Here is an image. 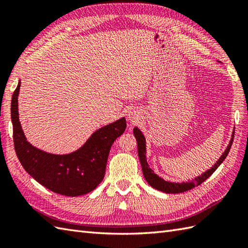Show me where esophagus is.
I'll return each mask as SVG.
<instances>
[{
    "label": "esophagus",
    "mask_w": 248,
    "mask_h": 248,
    "mask_svg": "<svg viewBox=\"0 0 248 248\" xmlns=\"http://www.w3.org/2000/svg\"><path fill=\"white\" fill-rule=\"evenodd\" d=\"M129 118H133V114L132 113L129 114Z\"/></svg>",
    "instance_id": "34e87169"
}]
</instances>
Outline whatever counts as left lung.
<instances>
[{
	"label": "left lung",
	"mask_w": 248,
	"mask_h": 248,
	"mask_svg": "<svg viewBox=\"0 0 248 248\" xmlns=\"http://www.w3.org/2000/svg\"><path fill=\"white\" fill-rule=\"evenodd\" d=\"M133 133H134L136 140H138V154H139L141 170H143V173H144V177L146 179V181L148 182L149 186H151L154 188H156L157 191H161V192H164V193H170V194H178V193L189 191V189H192L195 186H198L199 184H202L203 181L207 180V179L210 176H211L215 170H217V167L220 164H222L223 161L226 159V156L228 155L230 148H231V145H232V141H233V136H234V132H233L232 139H231L230 143L227 147V149L224 151V154L222 155V156H220L219 160L212 166L211 170H209L205 172H203L202 176L196 177V178H195V180H192V182L175 183V182L165 181L164 179H162L157 175H155V171L149 167L148 163H147V160H146V140H145V136L143 135V133L140 132V130H139V128H134Z\"/></svg>",
	"instance_id": "obj_1"
}]
</instances>
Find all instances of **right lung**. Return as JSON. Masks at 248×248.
<instances>
[{"instance_id":"obj_1","label":"right lung","mask_w":248,"mask_h":248,"mask_svg":"<svg viewBox=\"0 0 248 248\" xmlns=\"http://www.w3.org/2000/svg\"><path fill=\"white\" fill-rule=\"evenodd\" d=\"M21 83L13 93L10 113L16 155L26 172L41 186L65 196H81L96 188L103 180L108 154L116 139L127 128L123 117L100 128L80 149L69 155H52L31 146L21 128L18 94Z\"/></svg>"}]
</instances>
